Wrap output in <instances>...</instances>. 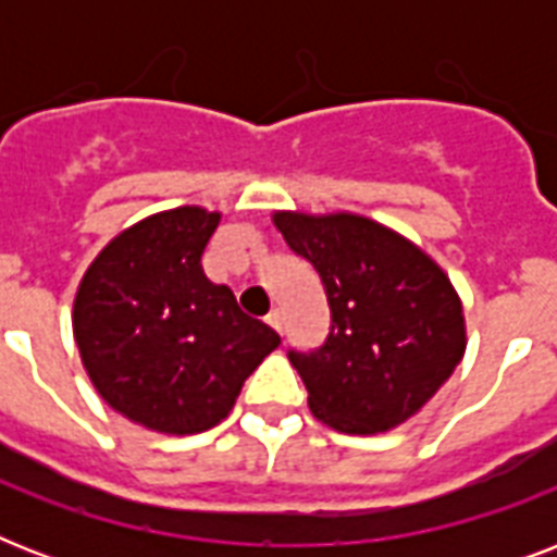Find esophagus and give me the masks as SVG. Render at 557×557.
I'll list each match as a JSON object with an SVG mask.
<instances>
[{
	"label": "esophagus",
	"instance_id": "esophagus-1",
	"mask_svg": "<svg viewBox=\"0 0 557 557\" xmlns=\"http://www.w3.org/2000/svg\"><path fill=\"white\" fill-rule=\"evenodd\" d=\"M265 321H269V326L274 332H280V335H283V318H280V312L277 309H274V312H269V318H265Z\"/></svg>",
	"mask_w": 557,
	"mask_h": 557
}]
</instances>
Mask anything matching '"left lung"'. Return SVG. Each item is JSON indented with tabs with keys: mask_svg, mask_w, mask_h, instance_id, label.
Wrapping results in <instances>:
<instances>
[{
	"mask_svg": "<svg viewBox=\"0 0 557 557\" xmlns=\"http://www.w3.org/2000/svg\"><path fill=\"white\" fill-rule=\"evenodd\" d=\"M274 225L330 304L321 347L288 349L314 419L341 433H381L422 410L466 352L462 304L445 271L352 213H274Z\"/></svg>",
	"mask_w": 557,
	"mask_h": 557,
	"instance_id": "left-lung-1",
	"label": "left lung"
}]
</instances>
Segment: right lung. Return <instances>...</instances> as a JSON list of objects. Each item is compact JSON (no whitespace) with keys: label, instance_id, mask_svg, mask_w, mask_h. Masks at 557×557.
I'll return each instance as SVG.
<instances>
[{"label":"right lung","instance_id":"right-lung-1","mask_svg":"<svg viewBox=\"0 0 557 557\" xmlns=\"http://www.w3.org/2000/svg\"><path fill=\"white\" fill-rule=\"evenodd\" d=\"M219 213L176 208L126 227L74 297V341L103 401L159 433H201L231 413L280 335L205 277Z\"/></svg>","mask_w":557,"mask_h":557}]
</instances>
